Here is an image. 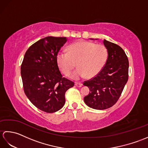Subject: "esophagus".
<instances>
[{"label": "esophagus", "mask_w": 148, "mask_h": 148, "mask_svg": "<svg viewBox=\"0 0 148 148\" xmlns=\"http://www.w3.org/2000/svg\"><path fill=\"white\" fill-rule=\"evenodd\" d=\"M75 85L77 87H81L83 86V84L81 83H75Z\"/></svg>", "instance_id": "1"}]
</instances>
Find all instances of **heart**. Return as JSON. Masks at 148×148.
Wrapping results in <instances>:
<instances>
[{
	"label": "heart",
	"instance_id": "b5f03b06",
	"mask_svg": "<svg viewBox=\"0 0 148 148\" xmlns=\"http://www.w3.org/2000/svg\"><path fill=\"white\" fill-rule=\"evenodd\" d=\"M108 58V51L103 45H96L87 40H78L67 47V53L59 51L56 55L57 65L63 74L69 76L76 67L72 78L79 79L86 76H96L102 71Z\"/></svg>",
	"mask_w": 148,
	"mask_h": 148
}]
</instances>
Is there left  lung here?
Returning a JSON list of instances; mask_svg holds the SVG:
<instances>
[{
    "instance_id": "obj_1",
    "label": "left lung",
    "mask_w": 148,
    "mask_h": 148,
    "mask_svg": "<svg viewBox=\"0 0 148 148\" xmlns=\"http://www.w3.org/2000/svg\"><path fill=\"white\" fill-rule=\"evenodd\" d=\"M108 51V58L102 71L83 85L90 92L84 101L91 108L103 110L111 108L118 101L128 79L129 63L127 55L120 46L103 40Z\"/></svg>"
}]
</instances>
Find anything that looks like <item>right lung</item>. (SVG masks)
I'll use <instances>...</instances> for the list:
<instances>
[{"mask_svg":"<svg viewBox=\"0 0 148 148\" xmlns=\"http://www.w3.org/2000/svg\"><path fill=\"white\" fill-rule=\"evenodd\" d=\"M66 37H46L30 46L21 65L25 93L41 111L53 113L64 106L66 91L73 81L63 77L56 55L67 42Z\"/></svg>","mask_w":148,"mask_h":148,"instance_id":"add662e5","label":"right lung"}]
</instances>
